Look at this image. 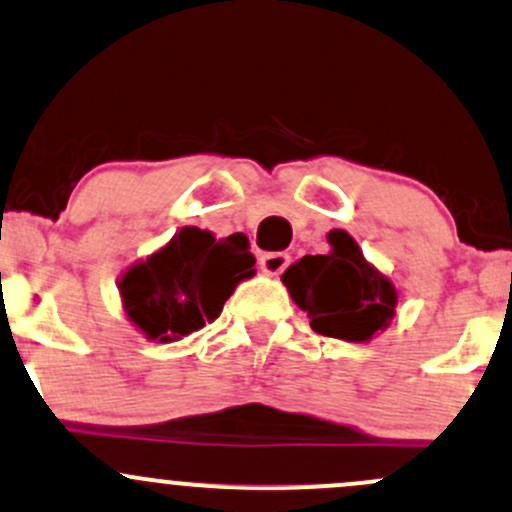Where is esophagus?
Returning <instances> with one entry per match:
<instances>
[{"instance_id":"34e87169","label":"esophagus","mask_w":512,"mask_h":512,"mask_svg":"<svg viewBox=\"0 0 512 512\" xmlns=\"http://www.w3.org/2000/svg\"><path fill=\"white\" fill-rule=\"evenodd\" d=\"M289 255L287 252H267L260 257V270L265 274H282L289 267Z\"/></svg>"}]
</instances>
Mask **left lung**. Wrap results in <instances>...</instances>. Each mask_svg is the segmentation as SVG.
Here are the masks:
<instances>
[{
    "mask_svg": "<svg viewBox=\"0 0 512 512\" xmlns=\"http://www.w3.org/2000/svg\"><path fill=\"white\" fill-rule=\"evenodd\" d=\"M328 255H306L282 274L292 299L321 336L368 341L395 316L397 292L368 265L358 242L343 230L328 233Z\"/></svg>",
    "mask_w": 512,
    "mask_h": 512,
    "instance_id": "left-lung-1",
    "label": "left lung"
}]
</instances>
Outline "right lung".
Returning <instances> with one entry per match:
<instances>
[{
  "label": "right lung",
  "instance_id": "add662e5",
  "mask_svg": "<svg viewBox=\"0 0 512 512\" xmlns=\"http://www.w3.org/2000/svg\"><path fill=\"white\" fill-rule=\"evenodd\" d=\"M242 235L215 240L184 228L174 240L120 279L122 304L134 326L159 343L179 341L213 324L233 289L255 274Z\"/></svg>",
  "mask_w": 512,
  "mask_h": 512
}]
</instances>
